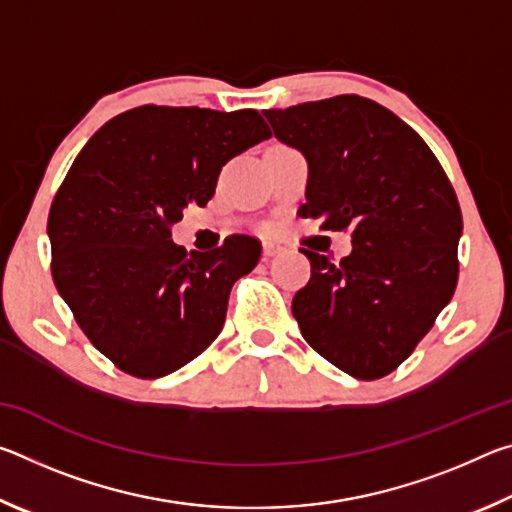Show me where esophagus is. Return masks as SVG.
Instances as JSON below:
<instances>
[{"label":"esophagus","instance_id":"1","mask_svg":"<svg viewBox=\"0 0 512 512\" xmlns=\"http://www.w3.org/2000/svg\"><path fill=\"white\" fill-rule=\"evenodd\" d=\"M282 250H284V248H282L280 244H275V241H264V255H266V257L280 255Z\"/></svg>","mask_w":512,"mask_h":512}]
</instances>
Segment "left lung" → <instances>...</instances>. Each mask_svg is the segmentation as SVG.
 <instances>
[{"label":"left lung","mask_w":512,"mask_h":512,"mask_svg":"<svg viewBox=\"0 0 512 512\" xmlns=\"http://www.w3.org/2000/svg\"><path fill=\"white\" fill-rule=\"evenodd\" d=\"M264 117L309 164L300 214L352 230V253L339 264L300 250L311 262L291 302L300 332L348 375L384 377L454 296L463 235L454 187L409 124L357 94Z\"/></svg>","instance_id":"left-lung-1"}]
</instances>
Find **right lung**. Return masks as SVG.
<instances>
[{
	"instance_id": "obj_1",
	"label": "right lung",
	"mask_w": 512,
	"mask_h": 512,
	"mask_svg": "<svg viewBox=\"0 0 512 512\" xmlns=\"http://www.w3.org/2000/svg\"><path fill=\"white\" fill-rule=\"evenodd\" d=\"M268 137L257 110L142 106L103 124L74 160L49 212L51 275L119 370L164 377L219 336L232 284L262 246L232 235L187 253L171 225L207 205L225 162Z\"/></svg>"
}]
</instances>
